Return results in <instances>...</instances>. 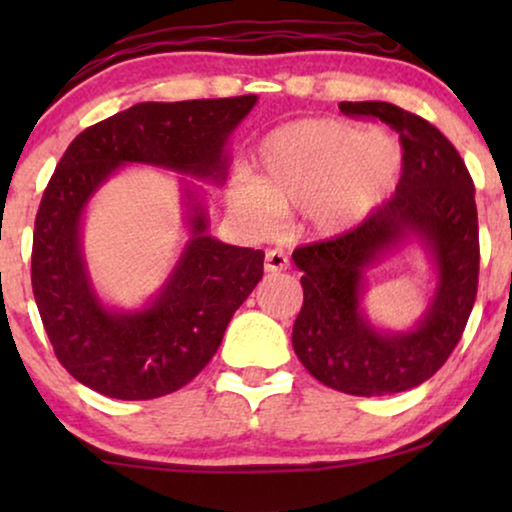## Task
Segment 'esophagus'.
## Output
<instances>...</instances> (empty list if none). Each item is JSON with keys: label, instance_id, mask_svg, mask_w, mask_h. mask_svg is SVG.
Returning <instances> with one entry per match:
<instances>
[{"label": "esophagus", "instance_id": "esophagus-1", "mask_svg": "<svg viewBox=\"0 0 512 512\" xmlns=\"http://www.w3.org/2000/svg\"><path fill=\"white\" fill-rule=\"evenodd\" d=\"M289 268V256L282 249H270L265 254V272H282Z\"/></svg>", "mask_w": 512, "mask_h": 512}]
</instances>
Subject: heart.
Masks as SVG:
<instances>
[{
    "instance_id": "b5f03b06",
    "label": "heart",
    "mask_w": 512,
    "mask_h": 512,
    "mask_svg": "<svg viewBox=\"0 0 512 512\" xmlns=\"http://www.w3.org/2000/svg\"><path fill=\"white\" fill-rule=\"evenodd\" d=\"M401 165V142L387 130L361 132L328 116L300 118L263 137L256 177L237 174L228 205L256 228H270L284 209H303L314 233L338 235L389 198Z\"/></svg>"
}]
</instances>
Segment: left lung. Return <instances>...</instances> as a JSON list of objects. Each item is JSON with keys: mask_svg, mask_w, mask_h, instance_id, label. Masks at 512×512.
Returning <instances> with one entry per match:
<instances>
[{"mask_svg": "<svg viewBox=\"0 0 512 512\" xmlns=\"http://www.w3.org/2000/svg\"><path fill=\"white\" fill-rule=\"evenodd\" d=\"M345 116L380 118L401 135L403 174L396 193L361 226L293 251L303 270V307L293 349L326 387L384 396L429 380L464 333L478 293L480 242L475 188L443 132L389 102H342ZM415 239L437 270V289L415 329L384 332L362 310L365 272Z\"/></svg>", "mask_w": 512, "mask_h": 512, "instance_id": "left-lung-1", "label": "left lung"}]
</instances>
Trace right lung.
I'll return each mask as SVG.
<instances>
[{"instance_id":"obj_1","label":"right lung","mask_w":512,"mask_h":512,"mask_svg":"<svg viewBox=\"0 0 512 512\" xmlns=\"http://www.w3.org/2000/svg\"><path fill=\"white\" fill-rule=\"evenodd\" d=\"M256 102L242 95L135 104L83 130L55 167L34 221L32 291L58 361L97 394L146 401L191 382L261 282L265 254L209 235L205 191L181 177L188 242L179 261L144 307L116 310L97 296L83 254L88 202L123 165L221 186L228 139Z\"/></svg>"}]
</instances>
